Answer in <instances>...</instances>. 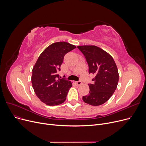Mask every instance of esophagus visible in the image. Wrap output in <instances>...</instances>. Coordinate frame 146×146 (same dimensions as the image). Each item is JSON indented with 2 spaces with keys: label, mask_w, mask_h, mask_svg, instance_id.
Here are the masks:
<instances>
[{
  "label": "esophagus",
  "mask_w": 146,
  "mask_h": 146,
  "mask_svg": "<svg viewBox=\"0 0 146 146\" xmlns=\"http://www.w3.org/2000/svg\"><path fill=\"white\" fill-rule=\"evenodd\" d=\"M76 84L78 85H80L82 84V82L81 81H76Z\"/></svg>",
  "instance_id": "obj_1"
}]
</instances>
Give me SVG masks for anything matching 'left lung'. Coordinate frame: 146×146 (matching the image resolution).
Segmentation results:
<instances>
[{"label": "left lung", "instance_id": "8db88e82", "mask_svg": "<svg viewBox=\"0 0 146 146\" xmlns=\"http://www.w3.org/2000/svg\"><path fill=\"white\" fill-rule=\"evenodd\" d=\"M84 55L89 67V74H93V84H89L90 92L83 96L85 102L93 106L103 104L113 96L119 80L117 65L113 57L105 50L94 45L77 46Z\"/></svg>", "mask_w": 146, "mask_h": 146}]
</instances>
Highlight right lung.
Listing matches in <instances>:
<instances>
[{
  "mask_svg": "<svg viewBox=\"0 0 146 146\" xmlns=\"http://www.w3.org/2000/svg\"><path fill=\"white\" fill-rule=\"evenodd\" d=\"M76 46L65 42L48 46L39 55L32 70V87L39 99L48 106H58L65 101L72 86L70 81L60 78L58 72L66 54Z\"/></svg>",
  "mask_w": 146,
  "mask_h": 146,
  "instance_id": "1",
  "label": "right lung"
}]
</instances>
